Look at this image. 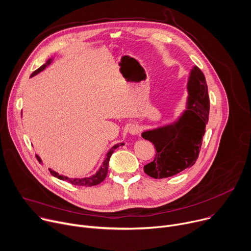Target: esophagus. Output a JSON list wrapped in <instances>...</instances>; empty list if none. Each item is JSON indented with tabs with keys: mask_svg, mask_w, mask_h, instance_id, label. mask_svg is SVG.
<instances>
[{
	"mask_svg": "<svg viewBox=\"0 0 251 251\" xmlns=\"http://www.w3.org/2000/svg\"><path fill=\"white\" fill-rule=\"evenodd\" d=\"M139 130H140V127L137 125V124H132L130 127H129V133L132 134V135H136L139 133Z\"/></svg>",
	"mask_w": 251,
	"mask_h": 251,
	"instance_id": "obj_1",
	"label": "esophagus"
}]
</instances>
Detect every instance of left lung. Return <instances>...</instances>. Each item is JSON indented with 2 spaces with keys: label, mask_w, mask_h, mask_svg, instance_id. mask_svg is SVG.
Segmentation results:
<instances>
[{
  "label": "left lung",
  "mask_w": 251,
  "mask_h": 251,
  "mask_svg": "<svg viewBox=\"0 0 251 251\" xmlns=\"http://www.w3.org/2000/svg\"><path fill=\"white\" fill-rule=\"evenodd\" d=\"M186 110L171 124L144 131L142 137L156 148L154 160L144 166V172L154 178H164L192 167L201 147L208 122L209 98L205 77L194 66L188 81Z\"/></svg>",
  "instance_id": "1"
}]
</instances>
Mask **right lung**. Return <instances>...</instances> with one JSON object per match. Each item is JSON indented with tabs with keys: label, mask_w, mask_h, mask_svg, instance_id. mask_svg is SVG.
<instances>
[{
	"label": "right lung",
	"mask_w": 251,
	"mask_h": 251,
	"mask_svg": "<svg viewBox=\"0 0 251 251\" xmlns=\"http://www.w3.org/2000/svg\"><path fill=\"white\" fill-rule=\"evenodd\" d=\"M51 61H52V59L50 58V59H49L45 64H43L40 68H38L37 70L33 71V73L31 74L30 76L32 77V76H34V75H37L38 74H40L41 71H43L48 65H50V64L51 63ZM123 145H124V143H118V144L114 145L108 152H107L106 158H105V160L103 161L102 165L100 166L99 170H98L94 175H92V176H87V177H82V178H78V177H75V178H74V177H68V176H63V175H59L58 173L54 172V171L51 170V169H49V170H50V174H51L53 176L59 178V180L66 181V182H68V183L71 184V185H75V186H84V187L96 186V185L100 184L101 182H103V181L105 180V177H106V176H107V173H108V164H109V160H110L111 155L113 154V152L115 151V149H117L119 146H123ZM37 159L39 160L40 163H42V159H41L38 155H37Z\"/></svg>",
	"instance_id": "1"
}]
</instances>
